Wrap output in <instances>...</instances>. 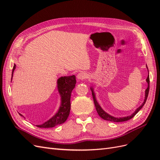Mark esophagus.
Masks as SVG:
<instances>
[{
    "label": "esophagus",
    "instance_id": "esophagus-1",
    "mask_svg": "<svg viewBox=\"0 0 160 160\" xmlns=\"http://www.w3.org/2000/svg\"><path fill=\"white\" fill-rule=\"evenodd\" d=\"M77 77L79 80H83L88 77V74L85 73V72H80L79 73H78V75H77Z\"/></svg>",
    "mask_w": 160,
    "mask_h": 160
}]
</instances>
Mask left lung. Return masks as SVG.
Listing matches in <instances>:
<instances>
[{
  "instance_id": "1",
  "label": "left lung",
  "mask_w": 160,
  "mask_h": 160,
  "mask_svg": "<svg viewBox=\"0 0 160 160\" xmlns=\"http://www.w3.org/2000/svg\"><path fill=\"white\" fill-rule=\"evenodd\" d=\"M147 66V65H146ZM147 69H148V67ZM149 72V71H148ZM146 81L147 83L148 84V88L146 89V95H145V99H144V101L143 103L142 104V105L140 106L139 108H138L136 110H135V112L132 114L131 115L129 116H127V117H123V118H115V117H113V116H111L110 115H109L108 113H107L105 112V111H104L102 108H101V106L99 105V103H98V101H97L96 100V98H95V93L93 92V89L91 88V90L92 91V95H93V101H94V103H95V108H96V110H97V112H98V115L100 116V117L105 119V120H107V121H109V122H126V121L128 120H129L132 118H133L134 116L136 115L138 113V111L141 109L143 106L144 105V104L146 103V100H147V98H148V93H149V77L148 75V78L146 79Z\"/></svg>"
}]
</instances>
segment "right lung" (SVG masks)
<instances>
[{"label":"right lung","mask_w":160,"mask_h":160,"mask_svg":"<svg viewBox=\"0 0 160 160\" xmlns=\"http://www.w3.org/2000/svg\"><path fill=\"white\" fill-rule=\"evenodd\" d=\"M16 68V65H14L13 72ZM11 78V79H12ZM76 84V78L75 75L69 77H61L57 80V88L61 97V103L58 112L47 122L42 125H38L37 127L41 128H53L57 125L63 123L69 117L71 109V92L75 88ZM20 114V113H19ZM20 115L22 116L21 114Z\"/></svg>","instance_id":"obj_1"}]
</instances>
